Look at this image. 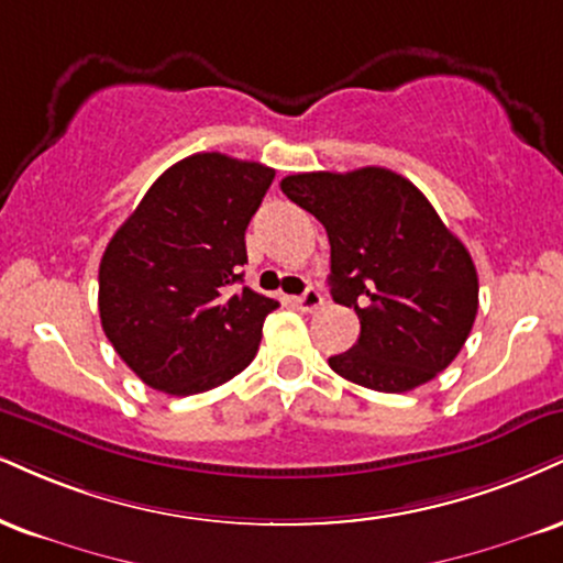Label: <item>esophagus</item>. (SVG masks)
<instances>
[{"label": "esophagus", "mask_w": 563, "mask_h": 563, "mask_svg": "<svg viewBox=\"0 0 563 563\" xmlns=\"http://www.w3.org/2000/svg\"><path fill=\"white\" fill-rule=\"evenodd\" d=\"M322 303H324V299L317 288H307L299 299H296V307H299L301 311H317V309H322Z\"/></svg>", "instance_id": "obj_1"}]
</instances>
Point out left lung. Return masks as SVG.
Here are the masks:
<instances>
[{
  "label": "left lung",
  "instance_id": "1",
  "mask_svg": "<svg viewBox=\"0 0 563 563\" xmlns=\"http://www.w3.org/2000/svg\"><path fill=\"white\" fill-rule=\"evenodd\" d=\"M330 241V294L358 317L354 349L328 364L380 393L430 383L456 358L477 317V269L424 194L385 167L280 180Z\"/></svg>",
  "mask_w": 563,
  "mask_h": 563
}]
</instances>
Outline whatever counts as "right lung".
Masks as SVG:
<instances>
[{"instance_id": "obj_1", "label": "right lung", "mask_w": 563, "mask_h": 563, "mask_svg": "<svg viewBox=\"0 0 563 563\" xmlns=\"http://www.w3.org/2000/svg\"><path fill=\"white\" fill-rule=\"evenodd\" d=\"M273 167L220 152L165 170L99 264V317L120 358L148 388L194 396L252 364L280 303L243 283L246 228Z\"/></svg>"}]
</instances>
